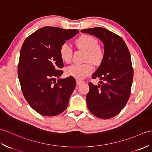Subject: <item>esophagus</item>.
I'll return each instance as SVG.
<instances>
[{
	"label": "esophagus",
	"instance_id": "34e87169",
	"mask_svg": "<svg viewBox=\"0 0 152 152\" xmlns=\"http://www.w3.org/2000/svg\"><path fill=\"white\" fill-rule=\"evenodd\" d=\"M83 82H84L82 81V80H76V84L78 85V86L80 85V84H81V83H82Z\"/></svg>",
	"mask_w": 152,
	"mask_h": 152
}]
</instances>
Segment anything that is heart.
I'll list each match as a JSON object with an SVG mask.
<instances>
[{
    "mask_svg": "<svg viewBox=\"0 0 152 152\" xmlns=\"http://www.w3.org/2000/svg\"><path fill=\"white\" fill-rule=\"evenodd\" d=\"M95 37L88 34H82L74 41L75 46L86 51L84 60L88 61L84 63L73 64L66 68L67 76H72L78 80L85 78L93 72V64L98 66L103 61L105 56L104 48L99 44ZM73 50L69 44H63L60 47L59 56L64 62L69 63L72 61Z\"/></svg>",
    "mask_w": 152,
    "mask_h": 152,
    "instance_id": "obj_1",
    "label": "heart"
}]
</instances>
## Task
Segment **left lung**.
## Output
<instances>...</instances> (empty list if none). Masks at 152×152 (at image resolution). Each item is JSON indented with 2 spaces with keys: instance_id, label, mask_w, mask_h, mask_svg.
I'll return each instance as SVG.
<instances>
[{
  "instance_id": "8db88e82",
  "label": "left lung",
  "mask_w": 152,
  "mask_h": 152,
  "mask_svg": "<svg viewBox=\"0 0 152 152\" xmlns=\"http://www.w3.org/2000/svg\"><path fill=\"white\" fill-rule=\"evenodd\" d=\"M81 31L99 38L104 44L105 51L104 60L92 76L93 79L102 80L101 85L89 83L87 106L97 118H112L122 110L130 97L133 68L129 51L121 37L104 28Z\"/></svg>"
}]
</instances>
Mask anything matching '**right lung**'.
Segmentation results:
<instances>
[{
	"label": "right lung",
	"mask_w": 152,
	"mask_h": 152,
	"mask_svg": "<svg viewBox=\"0 0 152 152\" xmlns=\"http://www.w3.org/2000/svg\"><path fill=\"white\" fill-rule=\"evenodd\" d=\"M78 33L76 29L44 27L25 40L19 55L18 74L24 97L35 111L54 116L65 110L76 87L72 76L58 79L63 71L60 47Z\"/></svg>",
	"instance_id": "1"
}]
</instances>
